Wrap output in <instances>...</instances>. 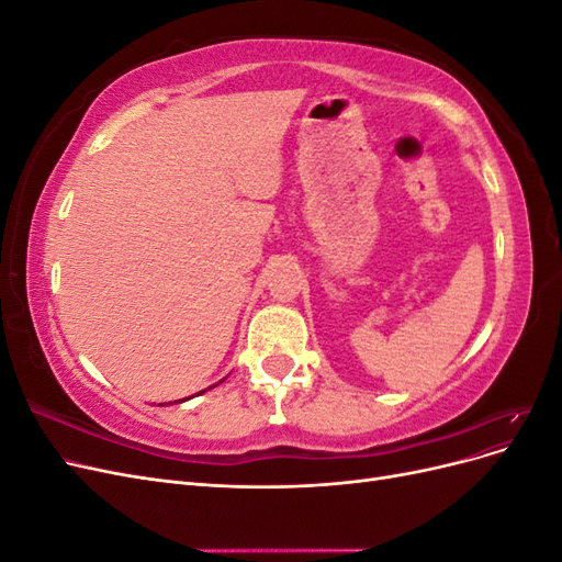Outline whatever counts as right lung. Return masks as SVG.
<instances>
[{"label":"right lung","instance_id":"obj_1","mask_svg":"<svg viewBox=\"0 0 562 562\" xmlns=\"http://www.w3.org/2000/svg\"><path fill=\"white\" fill-rule=\"evenodd\" d=\"M203 391H206V389H203ZM203 391H201V394H203ZM182 401H187V398H182ZM182 401H180V403H182Z\"/></svg>","mask_w":562,"mask_h":562}]
</instances>
